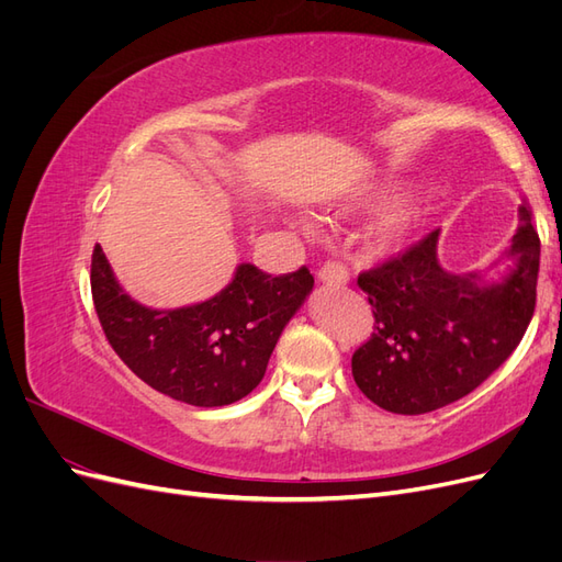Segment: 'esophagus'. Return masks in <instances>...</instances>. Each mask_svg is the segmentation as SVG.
Returning <instances> with one entry per match:
<instances>
[{"mask_svg":"<svg viewBox=\"0 0 562 562\" xmlns=\"http://www.w3.org/2000/svg\"><path fill=\"white\" fill-rule=\"evenodd\" d=\"M318 279L323 283H330V285H345L349 281V271L342 262L328 260L318 267Z\"/></svg>","mask_w":562,"mask_h":562,"instance_id":"1","label":"esophagus"}]
</instances>
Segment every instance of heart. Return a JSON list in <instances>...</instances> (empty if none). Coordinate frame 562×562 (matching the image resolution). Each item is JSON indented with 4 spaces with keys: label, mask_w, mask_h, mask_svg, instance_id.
Segmentation results:
<instances>
[{
    "label": "heart",
    "mask_w": 562,
    "mask_h": 562,
    "mask_svg": "<svg viewBox=\"0 0 562 562\" xmlns=\"http://www.w3.org/2000/svg\"><path fill=\"white\" fill-rule=\"evenodd\" d=\"M401 236H403V220H398V217L389 220V223H384L382 229H380V241L382 244H396Z\"/></svg>",
    "instance_id": "b5f03b06"
}]
</instances>
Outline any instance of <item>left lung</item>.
<instances>
[{
  "label": "left lung",
  "mask_w": 562,
  "mask_h": 562,
  "mask_svg": "<svg viewBox=\"0 0 562 562\" xmlns=\"http://www.w3.org/2000/svg\"><path fill=\"white\" fill-rule=\"evenodd\" d=\"M438 232L359 274L375 326L353 351L351 372L389 413H431L471 394L516 351L535 314L539 234L527 203L512 246L518 265L499 285L443 271Z\"/></svg>",
  "instance_id": "obj_1"
}]
</instances>
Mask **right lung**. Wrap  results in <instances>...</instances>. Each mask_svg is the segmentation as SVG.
Masks as SVG:
<instances>
[{
    "label": "right lung",
    "mask_w": 562,
    "mask_h": 562,
    "mask_svg": "<svg viewBox=\"0 0 562 562\" xmlns=\"http://www.w3.org/2000/svg\"><path fill=\"white\" fill-rule=\"evenodd\" d=\"M312 285L307 267L271 277L239 265L213 300L159 312L122 291L100 244L91 255L93 304L110 347L145 384L199 407L241 401L260 384L283 326Z\"/></svg>",
    "instance_id": "add662e5"
}]
</instances>
